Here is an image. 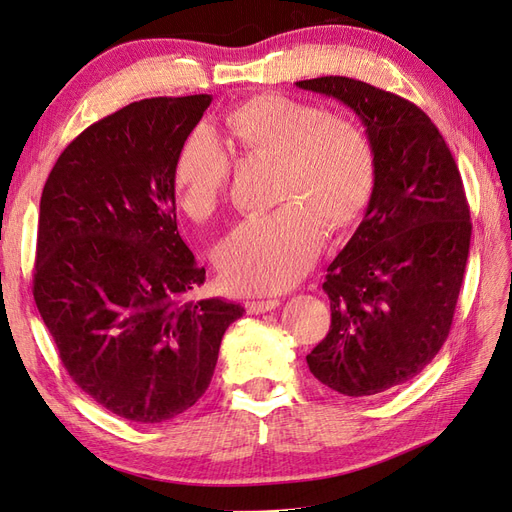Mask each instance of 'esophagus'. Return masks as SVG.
Segmentation results:
<instances>
[{
    "instance_id": "34e87169",
    "label": "esophagus",
    "mask_w": 512,
    "mask_h": 512,
    "mask_svg": "<svg viewBox=\"0 0 512 512\" xmlns=\"http://www.w3.org/2000/svg\"><path fill=\"white\" fill-rule=\"evenodd\" d=\"M277 305H280V301H277V299H267V301H247V303H245L247 312H250V314H265V312H271V309H275Z\"/></svg>"
}]
</instances>
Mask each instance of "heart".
Masks as SVG:
<instances>
[{"label":"heart","instance_id":"heart-1","mask_svg":"<svg viewBox=\"0 0 512 512\" xmlns=\"http://www.w3.org/2000/svg\"><path fill=\"white\" fill-rule=\"evenodd\" d=\"M228 128L250 156L277 162L275 211L247 218L215 247L226 286L277 292L299 282L322 250L324 230L359 222L378 185V156L359 123L322 106L262 94L228 115ZM230 158L220 136L196 126L177 151L173 190L181 211L205 222L220 209Z\"/></svg>","mask_w":512,"mask_h":512}]
</instances>
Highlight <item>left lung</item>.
<instances>
[{"label":"left lung","mask_w":512,"mask_h":512,"mask_svg":"<svg viewBox=\"0 0 512 512\" xmlns=\"http://www.w3.org/2000/svg\"><path fill=\"white\" fill-rule=\"evenodd\" d=\"M297 87L350 106L378 156L374 198L322 284L331 329L307 354L331 391L369 397L421 374L446 342L470 252V207L451 149L416 104L348 76Z\"/></svg>","instance_id":"left-lung-1"}]
</instances>
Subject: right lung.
<instances>
[{
    "instance_id": "add662e5",
    "label": "right lung",
    "mask_w": 512,
    "mask_h": 512,
    "mask_svg": "<svg viewBox=\"0 0 512 512\" xmlns=\"http://www.w3.org/2000/svg\"><path fill=\"white\" fill-rule=\"evenodd\" d=\"M211 100L149 98L96 121L40 198L38 312L70 378L134 423L192 408L245 312L220 297L185 301L205 269L177 230L173 164Z\"/></svg>"
}]
</instances>
